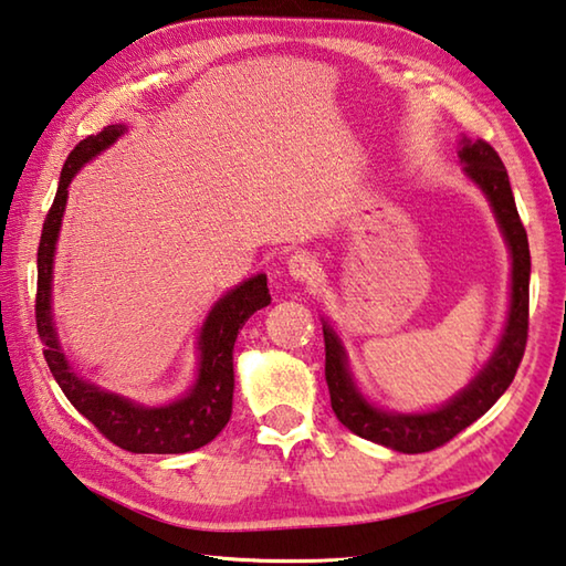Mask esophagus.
<instances>
[{
  "mask_svg": "<svg viewBox=\"0 0 566 566\" xmlns=\"http://www.w3.org/2000/svg\"><path fill=\"white\" fill-rule=\"evenodd\" d=\"M286 270H290L294 282H314L321 274L318 260L312 252H294L290 260H286Z\"/></svg>",
  "mask_w": 566,
  "mask_h": 566,
  "instance_id": "obj_1",
  "label": "esophagus"
}]
</instances>
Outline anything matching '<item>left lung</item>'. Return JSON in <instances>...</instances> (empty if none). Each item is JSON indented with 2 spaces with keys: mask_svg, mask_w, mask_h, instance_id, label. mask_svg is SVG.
I'll list each match as a JSON object with an SVG mask.
<instances>
[{
  "mask_svg": "<svg viewBox=\"0 0 566 566\" xmlns=\"http://www.w3.org/2000/svg\"><path fill=\"white\" fill-rule=\"evenodd\" d=\"M459 159L463 174L471 184L481 188L489 198L493 216L501 228L507 252H511V306H507L503 334L489 363L479 375L437 409L427 412H392L373 405L360 392L353 378L348 353L343 340L324 321L326 343V382L331 392V407L343 427L375 444L402 453H424L447 444L461 429L473 424L497 402L507 387H511L517 365L523 360L527 343V308H530V248L527 232L520 223L515 198L507 171L489 142L463 137L459 142Z\"/></svg>",
  "mask_w": 566,
  "mask_h": 566,
  "instance_id": "left-lung-1",
  "label": "left lung"
}]
</instances>
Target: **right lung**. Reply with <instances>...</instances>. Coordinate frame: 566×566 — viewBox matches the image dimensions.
I'll list each match as a JSON object with an SVG mask.
<instances>
[{
    "label": "right lung",
    "mask_w": 566,
    "mask_h": 566,
    "mask_svg": "<svg viewBox=\"0 0 566 566\" xmlns=\"http://www.w3.org/2000/svg\"><path fill=\"white\" fill-rule=\"evenodd\" d=\"M125 132V125L105 127L77 144L63 164L59 191H55L53 206L43 220L39 242L36 328L43 343V358H46L55 382L61 385L63 395L69 397L77 412L99 429V434L132 453H186L206 447L228 424L232 412V387H235L232 348H235L238 334L245 326V321L268 306L272 296L268 290V274H254L238 284L235 290H228L210 306L201 334H198L196 378L179 400H171L169 405H144L129 400V397L83 380L71 368V360L65 358L61 348L51 308L55 242H59L73 176L87 161H93L99 151L113 147Z\"/></svg>",
    "instance_id": "right-lung-1"
}]
</instances>
